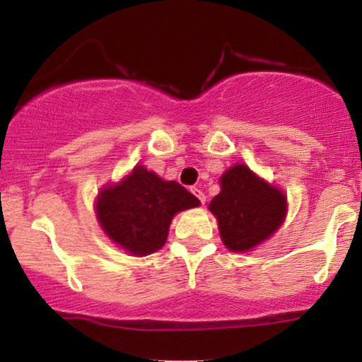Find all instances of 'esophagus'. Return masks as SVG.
Listing matches in <instances>:
<instances>
[{"label": "esophagus", "instance_id": "obj_1", "mask_svg": "<svg viewBox=\"0 0 362 362\" xmlns=\"http://www.w3.org/2000/svg\"><path fill=\"white\" fill-rule=\"evenodd\" d=\"M190 192H192L195 197H197L199 201H201L202 204H204V202H206V195H204V192H202L201 189H199V187H192V189H190Z\"/></svg>", "mask_w": 362, "mask_h": 362}]
</instances>
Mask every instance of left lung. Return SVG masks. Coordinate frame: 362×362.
I'll return each mask as SVG.
<instances>
[{"label": "left lung", "instance_id": "obj_1", "mask_svg": "<svg viewBox=\"0 0 362 362\" xmlns=\"http://www.w3.org/2000/svg\"><path fill=\"white\" fill-rule=\"evenodd\" d=\"M223 243L233 252H247L267 240L286 216V197L276 187L236 165L221 177V192L211 201Z\"/></svg>", "mask_w": 362, "mask_h": 362}]
</instances>
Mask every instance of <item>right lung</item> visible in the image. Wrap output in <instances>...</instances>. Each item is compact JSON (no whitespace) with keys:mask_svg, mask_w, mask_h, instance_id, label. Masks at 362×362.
<instances>
[{"mask_svg":"<svg viewBox=\"0 0 362 362\" xmlns=\"http://www.w3.org/2000/svg\"><path fill=\"white\" fill-rule=\"evenodd\" d=\"M199 204V199L185 187L136 167L120 184L102 190L97 216L109 238L143 257L163 247L170 221L178 211Z\"/></svg>","mask_w":362,"mask_h":362,"instance_id":"right-lung-1","label":"right lung"}]
</instances>
